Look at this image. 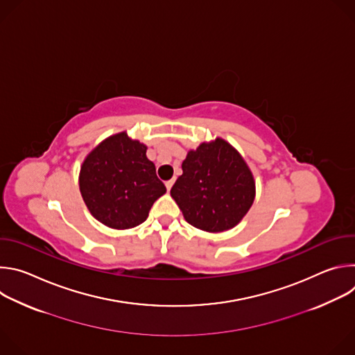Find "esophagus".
<instances>
[{
  "instance_id": "obj_1",
  "label": "esophagus",
  "mask_w": 355,
  "mask_h": 355,
  "mask_svg": "<svg viewBox=\"0 0 355 355\" xmlns=\"http://www.w3.org/2000/svg\"><path fill=\"white\" fill-rule=\"evenodd\" d=\"M173 185H174V180L167 181V182H166V188H167V191H170V189L173 188Z\"/></svg>"
}]
</instances>
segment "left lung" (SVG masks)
Masks as SVG:
<instances>
[{
    "label": "left lung",
    "mask_w": 355,
    "mask_h": 355,
    "mask_svg": "<svg viewBox=\"0 0 355 355\" xmlns=\"http://www.w3.org/2000/svg\"><path fill=\"white\" fill-rule=\"evenodd\" d=\"M181 167L170 193L189 225L220 233L241 222L254 202L256 181L229 141L216 137L200 143L188 151Z\"/></svg>",
    "instance_id": "obj_1"
}]
</instances>
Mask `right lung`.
Returning a JSON list of instances; mask_svg holds the SVG:
<instances>
[{"instance_id": "add662e5", "label": "right lung", "mask_w": 355, "mask_h": 355, "mask_svg": "<svg viewBox=\"0 0 355 355\" xmlns=\"http://www.w3.org/2000/svg\"><path fill=\"white\" fill-rule=\"evenodd\" d=\"M146 150V144L119 132L96 144L84 159L80 192L98 222L116 230L136 227L166 193Z\"/></svg>"}]
</instances>
